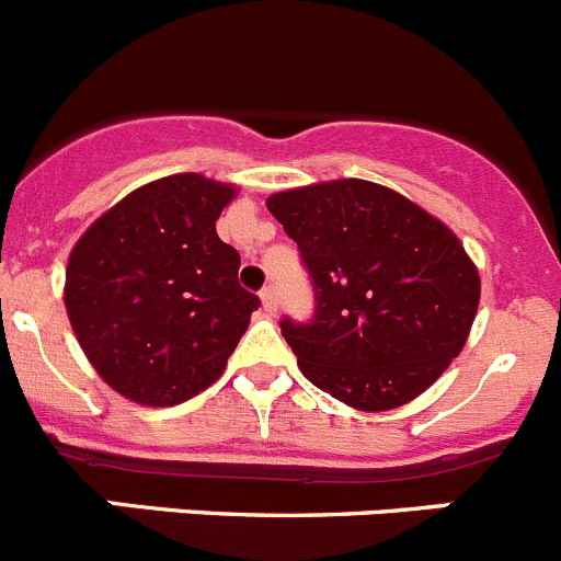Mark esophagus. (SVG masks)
I'll list each match as a JSON object with an SVG mask.
<instances>
[{
  "mask_svg": "<svg viewBox=\"0 0 561 561\" xmlns=\"http://www.w3.org/2000/svg\"><path fill=\"white\" fill-rule=\"evenodd\" d=\"M261 306H264L266 313L277 311V291L272 289V286H264V289H261Z\"/></svg>",
  "mask_w": 561,
  "mask_h": 561,
  "instance_id": "1",
  "label": "esophagus"
}]
</instances>
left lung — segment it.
Masks as SVG:
<instances>
[{
  "instance_id": "obj_1",
  "label": "left lung",
  "mask_w": 561,
  "mask_h": 561,
  "mask_svg": "<svg viewBox=\"0 0 561 561\" xmlns=\"http://www.w3.org/2000/svg\"><path fill=\"white\" fill-rule=\"evenodd\" d=\"M266 209L311 275L313 317L280 333L313 386L380 413L444 375L479 308L477 266L444 222L364 179L277 192Z\"/></svg>"
}]
</instances>
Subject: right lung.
<instances>
[{"instance_id":"obj_1","label":"right lung","mask_w":561,"mask_h":561,"mask_svg":"<svg viewBox=\"0 0 561 561\" xmlns=\"http://www.w3.org/2000/svg\"><path fill=\"white\" fill-rule=\"evenodd\" d=\"M237 190L206 175L151 181L101 215L68 255L66 311L101 380L148 408L209 388L261 300L217 237Z\"/></svg>"}]
</instances>
